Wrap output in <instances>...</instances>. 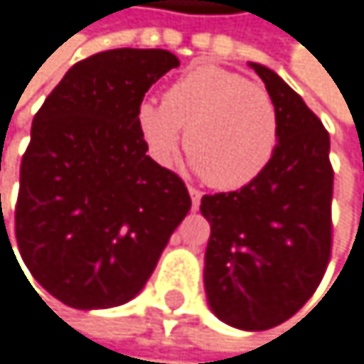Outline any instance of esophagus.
Returning a JSON list of instances; mask_svg holds the SVG:
<instances>
[{
	"label": "esophagus",
	"mask_w": 364,
	"mask_h": 364,
	"mask_svg": "<svg viewBox=\"0 0 364 364\" xmlns=\"http://www.w3.org/2000/svg\"><path fill=\"white\" fill-rule=\"evenodd\" d=\"M188 192H190V196H192V209H198V205H200V190H196V188H188Z\"/></svg>",
	"instance_id": "obj_1"
}]
</instances>
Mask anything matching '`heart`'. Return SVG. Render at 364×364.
<instances>
[{
    "instance_id": "heart-1",
    "label": "heart",
    "mask_w": 364,
    "mask_h": 364,
    "mask_svg": "<svg viewBox=\"0 0 364 364\" xmlns=\"http://www.w3.org/2000/svg\"><path fill=\"white\" fill-rule=\"evenodd\" d=\"M135 122L150 155L170 164L186 129V150L212 188L237 190L275 155L279 115L269 91L218 65H196L166 91L144 97Z\"/></svg>"
}]
</instances>
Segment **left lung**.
Masks as SVG:
<instances>
[{
	"label": "left lung",
	"mask_w": 364,
	"mask_h": 364,
	"mask_svg": "<svg viewBox=\"0 0 364 364\" xmlns=\"http://www.w3.org/2000/svg\"><path fill=\"white\" fill-rule=\"evenodd\" d=\"M279 115V141L264 172L235 192L205 194L209 220L205 292L212 312L237 330L288 321L314 295L332 251L330 135L273 69L249 63Z\"/></svg>",
	"instance_id": "1"
}]
</instances>
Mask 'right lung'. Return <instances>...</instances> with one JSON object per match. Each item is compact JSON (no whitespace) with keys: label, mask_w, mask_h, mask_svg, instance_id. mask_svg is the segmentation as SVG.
<instances>
[{"label":"right lung","mask_w":364,"mask_h":364,"mask_svg":"<svg viewBox=\"0 0 364 364\" xmlns=\"http://www.w3.org/2000/svg\"><path fill=\"white\" fill-rule=\"evenodd\" d=\"M174 67L168 50L93 54L32 119L15 235L32 277L65 306L131 301L190 212L186 183L146 155L135 122L146 91Z\"/></svg>","instance_id":"obj_1"}]
</instances>
